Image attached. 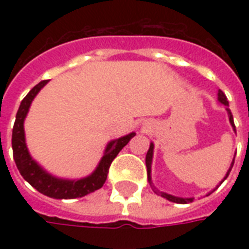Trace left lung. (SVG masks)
<instances>
[{"label":"left lung","instance_id":"obj_1","mask_svg":"<svg viewBox=\"0 0 249 249\" xmlns=\"http://www.w3.org/2000/svg\"><path fill=\"white\" fill-rule=\"evenodd\" d=\"M218 102H221L222 105L225 106H229V102H228V98H226V95H225V93L222 91V90H218ZM226 111H228V115H229V120H230V124H231V126L234 128V132H235V125H234V119H232V115H231V111H230V108L229 107H226ZM152 155H154V143L150 144V148H148L147 151V155H146V166H147V179L148 182H150V186L152 187V190L155 191L158 195H160V196L165 197L166 200L169 201H173V203H178V204H187V203H191V201L194 200V197H178V196H173V195H170V194H166V193H163V191H159V190L156 189V187H154V185H152V181H151V163H152ZM235 159V158H234ZM232 165H234V160H232L231 163V166L229 168L228 173H226V176H225V178L221 181V183L228 178L229 173H230V170H231ZM217 189V187H216ZM214 189V190H216ZM213 190V191H214ZM212 191V193H213ZM211 194V193H209Z\"/></svg>","mask_w":249,"mask_h":249}]
</instances>
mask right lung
<instances>
[{"mask_svg": "<svg viewBox=\"0 0 249 249\" xmlns=\"http://www.w3.org/2000/svg\"><path fill=\"white\" fill-rule=\"evenodd\" d=\"M48 84V80H44L37 84L31 91L21 101L19 109L17 112V119L13 128V155L18 169L20 172L25 181L29 185L33 186L38 193L44 194L46 196L53 199H75V197H83L88 194L93 193L95 190L101 189L103 183L107 179L109 165L112 160L121 151V148L128 144V142L136 136V133H130L128 136L121 137L117 140L111 141L105 150V154L102 156L101 161L98 164L93 173L85 178L80 179H63L56 178L52 174H49L44 170L35 160L31 158L25 144L24 136V119L28 113L31 103L45 85Z\"/></svg>", "mask_w": 249, "mask_h": 249, "instance_id": "1", "label": "right lung"}]
</instances>
